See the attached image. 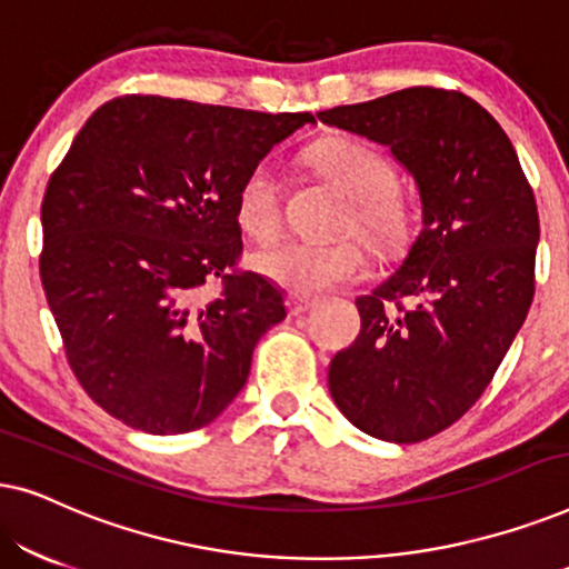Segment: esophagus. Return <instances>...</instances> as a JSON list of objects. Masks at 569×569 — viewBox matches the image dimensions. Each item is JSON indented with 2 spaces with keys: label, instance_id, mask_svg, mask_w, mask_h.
<instances>
[{
  "label": "esophagus",
  "instance_id": "1",
  "mask_svg": "<svg viewBox=\"0 0 569 569\" xmlns=\"http://www.w3.org/2000/svg\"><path fill=\"white\" fill-rule=\"evenodd\" d=\"M310 306H313V298H302V295H290V298H287V310H290V316L306 313Z\"/></svg>",
  "mask_w": 569,
  "mask_h": 569
}]
</instances>
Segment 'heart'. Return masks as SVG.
<instances>
[{
  "instance_id": "heart-1",
  "label": "heart",
  "mask_w": 569,
  "mask_h": 569,
  "mask_svg": "<svg viewBox=\"0 0 569 569\" xmlns=\"http://www.w3.org/2000/svg\"><path fill=\"white\" fill-rule=\"evenodd\" d=\"M310 160L337 189L352 199L355 224L380 248H399L409 236V209L396 193V168L386 154L357 139H323ZM236 217L248 236L267 238L279 224V178L269 160L256 162L238 186ZM253 269L292 295H318L357 282L368 271V251L357 238L331 243L277 238L251 256Z\"/></svg>"
}]
</instances>
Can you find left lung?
Wrapping results in <instances>:
<instances>
[{
	"instance_id": "1",
	"label": "left lung",
	"mask_w": 569,
	"mask_h": 569,
	"mask_svg": "<svg viewBox=\"0 0 569 569\" xmlns=\"http://www.w3.org/2000/svg\"><path fill=\"white\" fill-rule=\"evenodd\" d=\"M318 119L388 147L422 204L401 267L357 298L362 329L333 355L331 399L372 438L427 440L473 407L526 321L533 191L500 123L463 92L409 88Z\"/></svg>"
}]
</instances>
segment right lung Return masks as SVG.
<instances>
[{
    "mask_svg": "<svg viewBox=\"0 0 569 569\" xmlns=\"http://www.w3.org/2000/svg\"><path fill=\"white\" fill-rule=\"evenodd\" d=\"M310 113L160 96L98 108L46 189L41 282L67 360L131 430L181 435L222 415L253 347L287 316L243 251L238 186ZM220 278L223 292L206 298Z\"/></svg>",
    "mask_w": 569,
    "mask_h": 569,
    "instance_id": "obj_1",
    "label": "right lung"
}]
</instances>
